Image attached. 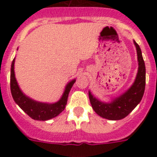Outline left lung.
<instances>
[{
    "instance_id": "left-lung-1",
    "label": "left lung",
    "mask_w": 157,
    "mask_h": 157,
    "mask_svg": "<svg viewBox=\"0 0 157 157\" xmlns=\"http://www.w3.org/2000/svg\"><path fill=\"white\" fill-rule=\"evenodd\" d=\"M137 49L138 71L134 84L128 90L116 98L111 103H104L98 100L89 91V98L95 112L101 117L110 120H122L128 116L140 103L145 87V66L141 48L134 41Z\"/></svg>"
}]
</instances>
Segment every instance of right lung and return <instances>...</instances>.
I'll return each instance as SVG.
<instances>
[{"label":"right lung","mask_w":157,"mask_h":157,"mask_svg":"<svg viewBox=\"0 0 157 157\" xmlns=\"http://www.w3.org/2000/svg\"><path fill=\"white\" fill-rule=\"evenodd\" d=\"M14 63H15V59L12 60V66H11V93H12V98H13L15 102L20 107L22 110L24 111L33 120H42V121L56 117L60 112L64 110L67 101L68 94L70 93L72 86L75 82V79L71 81L66 86L64 93L59 101L54 104L41 103V102H38V101L30 99V98L23 94L21 90L19 89L16 77H15Z\"/></svg>","instance_id":"obj_1"}]
</instances>
